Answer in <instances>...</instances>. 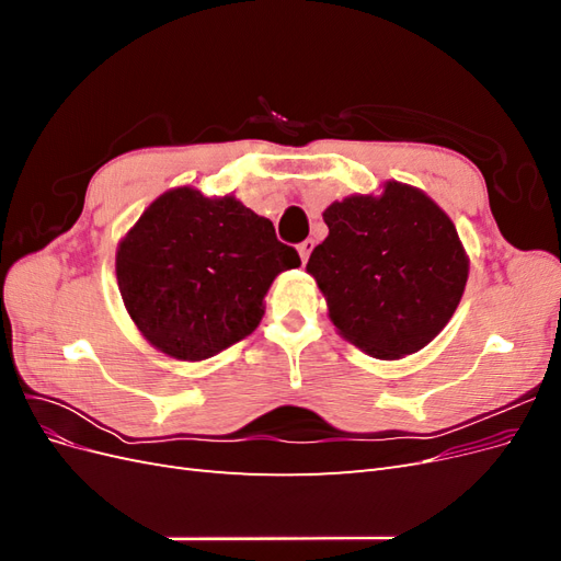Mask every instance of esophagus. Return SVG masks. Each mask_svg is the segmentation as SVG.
<instances>
[{
    "instance_id": "1",
    "label": "esophagus",
    "mask_w": 561,
    "mask_h": 561,
    "mask_svg": "<svg viewBox=\"0 0 561 561\" xmlns=\"http://www.w3.org/2000/svg\"><path fill=\"white\" fill-rule=\"evenodd\" d=\"M297 250H299V257H301V262L307 264V260H309V254H311V250H313V241L311 239H307V241H301L299 245H297Z\"/></svg>"
}]
</instances>
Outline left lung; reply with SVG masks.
<instances>
[{
    "label": "left lung",
    "mask_w": 561,
    "mask_h": 561,
    "mask_svg": "<svg viewBox=\"0 0 561 561\" xmlns=\"http://www.w3.org/2000/svg\"><path fill=\"white\" fill-rule=\"evenodd\" d=\"M328 239L307 271L344 339L396 360L443 332L463 297L468 254L447 213L410 184L348 196L322 213Z\"/></svg>",
    "instance_id": "1"
}]
</instances>
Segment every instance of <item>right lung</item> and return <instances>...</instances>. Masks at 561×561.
Masks as SVG:
<instances>
[{"label":"right lung","instance_id":"obj_1","mask_svg":"<svg viewBox=\"0 0 561 561\" xmlns=\"http://www.w3.org/2000/svg\"><path fill=\"white\" fill-rule=\"evenodd\" d=\"M299 264L274 225L241 201L178 186L151 203L118 243L116 280L147 342L194 363L257 328L271 283Z\"/></svg>","mask_w":561,"mask_h":561}]
</instances>
